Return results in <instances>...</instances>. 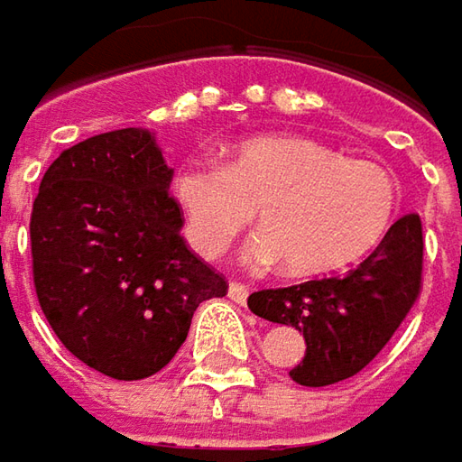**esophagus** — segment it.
Here are the masks:
<instances>
[{
	"instance_id": "34e87169",
	"label": "esophagus",
	"mask_w": 462,
	"mask_h": 462,
	"mask_svg": "<svg viewBox=\"0 0 462 462\" xmlns=\"http://www.w3.org/2000/svg\"><path fill=\"white\" fill-rule=\"evenodd\" d=\"M246 296H249V286H244V283H239V281H231V283H228V299H231V301L244 304V301H246Z\"/></svg>"
}]
</instances>
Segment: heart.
<instances>
[{
    "label": "heart",
    "instance_id": "1",
    "mask_svg": "<svg viewBox=\"0 0 462 462\" xmlns=\"http://www.w3.org/2000/svg\"><path fill=\"white\" fill-rule=\"evenodd\" d=\"M187 239L213 260L228 249L252 213L260 231L244 257L289 275H319L361 260L390 231L403 189L374 161L346 158L293 134L239 143L223 166L187 163L173 176Z\"/></svg>",
    "mask_w": 462,
    "mask_h": 462
}]
</instances>
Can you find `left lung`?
I'll use <instances>...</instances> for the list:
<instances>
[{
  "mask_svg": "<svg viewBox=\"0 0 462 462\" xmlns=\"http://www.w3.org/2000/svg\"><path fill=\"white\" fill-rule=\"evenodd\" d=\"M421 218L408 213L354 270L289 289L254 291L257 317L304 333L307 354L291 369L304 387H325L358 374L401 328L421 291Z\"/></svg>",
  "mask_w": 462,
  "mask_h": 462,
  "instance_id": "left-lung-1",
  "label": "left lung"
}]
</instances>
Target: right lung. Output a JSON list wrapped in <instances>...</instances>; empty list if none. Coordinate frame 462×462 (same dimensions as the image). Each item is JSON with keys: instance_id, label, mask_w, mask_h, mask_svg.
<instances>
[{"instance_id": "add662e5", "label": "right lung", "mask_w": 462, "mask_h": 462, "mask_svg": "<svg viewBox=\"0 0 462 462\" xmlns=\"http://www.w3.org/2000/svg\"><path fill=\"white\" fill-rule=\"evenodd\" d=\"M151 129L88 137L46 169L31 216L38 304L69 354L114 380L161 372L226 281L179 234Z\"/></svg>"}]
</instances>
